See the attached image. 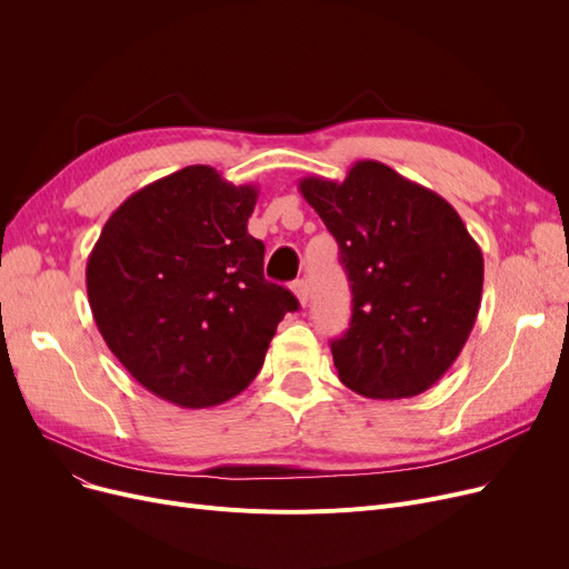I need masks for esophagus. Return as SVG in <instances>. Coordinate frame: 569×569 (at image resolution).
Masks as SVG:
<instances>
[{
  "label": "esophagus",
  "instance_id": "obj_1",
  "mask_svg": "<svg viewBox=\"0 0 569 569\" xmlns=\"http://www.w3.org/2000/svg\"><path fill=\"white\" fill-rule=\"evenodd\" d=\"M292 292H295L297 300H300V305L307 307V302H309V283L305 279L292 281Z\"/></svg>",
  "mask_w": 569,
  "mask_h": 569
}]
</instances>
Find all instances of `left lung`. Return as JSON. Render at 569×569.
<instances>
[{
    "instance_id": "1",
    "label": "left lung",
    "mask_w": 569,
    "mask_h": 569,
    "mask_svg": "<svg viewBox=\"0 0 569 569\" xmlns=\"http://www.w3.org/2000/svg\"><path fill=\"white\" fill-rule=\"evenodd\" d=\"M300 191L335 234L352 290L350 327L332 341L341 382L369 399L427 392L482 302V251L457 209L378 161H357L343 182L305 177Z\"/></svg>"
}]
</instances>
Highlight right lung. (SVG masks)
<instances>
[{
  "instance_id": "1",
  "label": "right lung",
  "mask_w": 569,
  "mask_h": 569,
  "mask_svg": "<svg viewBox=\"0 0 569 569\" xmlns=\"http://www.w3.org/2000/svg\"><path fill=\"white\" fill-rule=\"evenodd\" d=\"M258 200L209 166H187L129 196L87 260L99 332L152 395L182 408L237 397L258 376L297 297L262 274L247 230Z\"/></svg>"
}]
</instances>
